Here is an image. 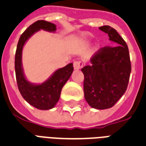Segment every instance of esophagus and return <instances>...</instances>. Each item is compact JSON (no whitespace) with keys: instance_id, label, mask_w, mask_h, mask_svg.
I'll list each match as a JSON object with an SVG mask.
<instances>
[{"instance_id":"obj_1","label":"esophagus","mask_w":146,"mask_h":146,"mask_svg":"<svg viewBox=\"0 0 146 146\" xmlns=\"http://www.w3.org/2000/svg\"><path fill=\"white\" fill-rule=\"evenodd\" d=\"M83 63L81 61H75L73 63V67L75 70H80L83 67Z\"/></svg>"}]
</instances>
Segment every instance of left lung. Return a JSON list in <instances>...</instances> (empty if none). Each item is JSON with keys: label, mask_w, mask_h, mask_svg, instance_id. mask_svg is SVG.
<instances>
[{"label": "left lung", "mask_w": 146, "mask_h": 146, "mask_svg": "<svg viewBox=\"0 0 146 146\" xmlns=\"http://www.w3.org/2000/svg\"><path fill=\"white\" fill-rule=\"evenodd\" d=\"M117 45L104 46L91 57L90 66L81 69L88 104L97 110L113 107L127 89L131 73L129 53L125 40L110 26L100 27Z\"/></svg>", "instance_id": "obj_1"}]
</instances>
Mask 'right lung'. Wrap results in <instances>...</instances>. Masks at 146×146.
<instances>
[{
  "label": "right lung",
  "mask_w": 146,
  "mask_h": 146,
  "mask_svg": "<svg viewBox=\"0 0 146 146\" xmlns=\"http://www.w3.org/2000/svg\"><path fill=\"white\" fill-rule=\"evenodd\" d=\"M40 30L54 33L56 26L48 21H37L21 34L15 53V73L18 90L24 100L38 110H48L58 102L62 88L73 73V66L71 63L58 69L41 84H34L27 80L22 66V50L28 39Z\"/></svg>",
  "instance_id": "right-lung-1"
}]
</instances>
